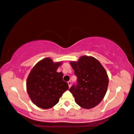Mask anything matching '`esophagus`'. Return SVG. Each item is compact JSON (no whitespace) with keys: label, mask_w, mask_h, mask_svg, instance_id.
<instances>
[{"label":"esophagus","mask_w":134,"mask_h":134,"mask_svg":"<svg viewBox=\"0 0 134 134\" xmlns=\"http://www.w3.org/2000/svg\"><path fill=\"white\" fill-rule=\"evenodd\" d=\"M68 85H69V87L70 88L71 87V82L69 80V81L68 82Z\"/></svg>","instance_id":"34e87169"}]
</instances>
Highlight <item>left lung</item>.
Instances as JSON below:
<instances>
[{
    "mask_svg": "<svg viewBox=\"0 0 134 134\" xmlns=\"http://www.w3.org/2000/svg\"><path fill=\"white\" fill-rule=\"evenodd\" d=\"M70 64L77 77L76 83L69 89L75 101L84 109L94 107L103 99L107 90L109 78L105 69L92 57L82 56L78 62Z\"/></svg>",
    "mask_w": 134,
    "mask_h": 134,
    "instance_id": "1",
    "label": "left lung"
}]
</instances>
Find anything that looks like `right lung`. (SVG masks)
<instances>
[{
    "label": "right lung",
    "mask_w": 134,
    "mask_h": 134,
    "mask_svg": "<svg viewBox=\"0 0 134 134\" xmlns=\"http://www.w3.org/2000/svg\"><path fill=\"white\" fill-rule=\"evenodd\" d=\"M61 62L54 63L49 58L38 62L27 80V90L36 106L47 109L56 105L63 93L69 88L63 80V73L57 72Z\"/></svg>",
    "instance_id": "1"
}]
</instances>
